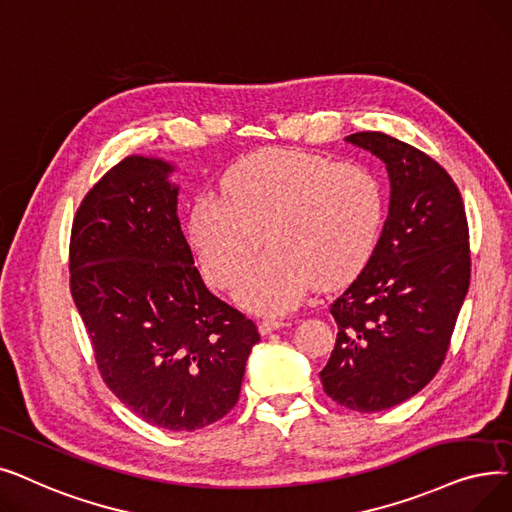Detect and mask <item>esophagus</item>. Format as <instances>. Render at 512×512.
<instances>
[{
  "mask_svg": "<svg viewBox=\"0 0 512 512\" xmlns=\"http://www.w3.org/2000/svg\"><path fill=\"white\" fill-rule=\"evenodd\" d=\"M281 327H287V323L281 321V319H262V321L258 323V331H260L262 335H269V333H273V331H277V329H281Z\"/></svg>",
  "mask_w": 512,
  "mask_h": 512,
  "instance_id": "esophagus-1",
  "label": "esophagus"
}]
</instances>
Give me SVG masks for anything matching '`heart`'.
<instances>
[{"mask_svg":"<svg viewBox=\"0 0 512 512\" xmlns=\"http://www.w3.org/2000/svg\"><path fill=\"white\" fill-rule=\"evenodd\" d=\"M383 221V187L369 166L296 150H262L237 162L223 196H202L189 241L206 277L235 285V300L258 312L296 308L308 291L335 287L367 264Z\"/></svg>","mask_w":512,"mask_h":512,"instance_id":"1","label":"heart"}]
</instances>
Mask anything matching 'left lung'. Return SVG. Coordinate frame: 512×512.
Returning <instances> with one entry per match:
<instances>
[{
  "label": "left lung",
  "instance_id": "left-lung-1",
  "mask_svg": "<svg viewBox=\"0 0 512 512\" xmlns=\"http://www.w3.org/2000/svg\"><path fill=\"white\" fill-rule=\"evenodd\" d=\"M346 141L385 164L389 210L367 266L331 304L337 339L321 383L337 404L377 412L419 394L442 367L471 281L469 225L433 158L375 131Z\"/></svg>",
  "mask_w": 512,
  "mask_h": 512
}]
</instances>
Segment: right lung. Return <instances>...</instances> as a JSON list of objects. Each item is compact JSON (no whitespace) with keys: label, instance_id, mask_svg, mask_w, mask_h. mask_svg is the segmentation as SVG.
Wrapping results in <instances>:
<instances>
[{"label":"right lung","instance_id":"1","mask_svg":"<svg viewBox=\"0 0 512 512\" xmlns=\"http://www.w3.org/2000/svg\"><path fill=\"white\" fill-rule=\"evenodd\" d=\"M175 170L127 156L93 185L72 223L70 291L116 398L150 425L196 431L237 404L260 335L193 266Z\"/></svg>","mask_w":512,"mask_h":512}]
</instances>
